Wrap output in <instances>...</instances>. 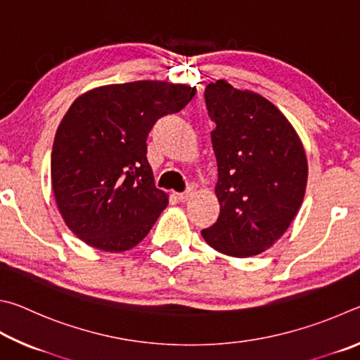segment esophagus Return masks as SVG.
Masks as SVG:
<instances>
[{
	"label": "esophagus",
	"instance_id": "esophagus-1",
	"mask_svg": "<svg viewBox=\"0 0 360 360\" xmlns=\"http://www.w3.org/2000/svg\"><path fill=\"white\" fill-rule=\"evenodd\" d=\"M193 196H194V190H193V188H188V190H186L185 193H179V194H176V198H179V200H181V202H186V200H190Z\"/></svg>",
	"mask_w": 360,
	"mask_h": 360
}]
</instances>
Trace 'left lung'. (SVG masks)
I'll return each instance as SVG.
<instances>
[{"label": "left lung", "instance_id": "1", "mask_svg": "<svg viewBox=\"0 0 360 360\" xmlns=\"http://www.w3.org/2000/svg\"><path fill=\"white\" fill-rule=\"evenodd\" d=\"M204 96L217 123L212 145L219 217L200 234L226 256L261 255L285 234L304 200V143L278 107L261 94L217 80Z\"/></svg>", "mask_w": 360, "mask_h": 360}]
</instances>
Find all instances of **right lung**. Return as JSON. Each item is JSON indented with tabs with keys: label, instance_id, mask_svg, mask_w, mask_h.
Listing matches in <instances>:
<instances>
[{
	"label": "right lung",
	"instance_id": "right-lung-1",
	"mask_svg": "<svg viewBox=\"0 0 360 360\" xmlns=\"http://www.w3.org/2000/svg\"><path fill=\"white\" fill-rule=\"evenodd\" d=\"M194 94L196 86L185 84L137 80L93 88L74 101L50 162L55 202L74 236L109 253L143 240L169 204L147 160L148 132Z\"/></svg>",
	"mask_w": 360,
	"mask_h": 360
}]
</instances>
